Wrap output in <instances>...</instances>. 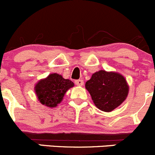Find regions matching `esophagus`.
<instances>
[{
	"label": "esophagus",
	"mask_w": 155,
	"mask_h": 155,
	"mask_svg": "<svg viewBox=\"0 0 155 155\" xmlns=\"http://www.w3.org/2000/svg\"><path fill=\"white\" fill-rule=\"evenodd\" d=\"M75 84L78 86H83L84 85V81H83L82 79H79V80H77V81H75Z\"/></svg>",
	"instance_id": "1"
}]
</instances>
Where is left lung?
I'll list each match as a JSON object with an SVG mask.
<instances>
[{
    "label": "left lung",
    "mask_w": 155,
    "mask_h": 155,
    "mask_svg": "<svg viewBox=\"0 0 155 155\" xmlns=\"http://www.w3.org/2000/svg\"><path fill=\"white\" fill-rule=\"evenodd\" d=\"M95 106L110 112L126 99L129 87L125 78L115 71L100 70L94 73L85 84Z\"/></svg>",
    "instance_id": "left-lung-1"
}]
</instances>
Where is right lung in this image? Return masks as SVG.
<instances>
[{
	"label": "right lung",
	"mask_w": 155,
	"mask_h": 155,
	"mask_svg": "<svg viewBox=\"0 0 155 155\" xmlns=\"http://www.w3.org/2000/svg\"><path fill=\"white\" fill-rule=\"evenodd\" d=\"M73 87L72 81L53 73L36 84L35 92L42 104L48 107H55L62 101L67 90Z\"/></svg>",
	"instance_id": "1"
}]
</instances>
